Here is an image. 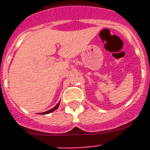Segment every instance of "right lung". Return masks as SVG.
Listing matches in <instances>:
<instances>
[{
  "label": "right lung",
  "instance_id": "add662e5",
  "mask_svg": "<svg viewBox=\"0 0 150 150\" xmlns=\"http://www.w3.org/2000/svg\"><path fill=\"white\" fill-rule=\"evenodd\" d=\"M59 104H60V102H59L58 103H57V104L56 106H55V107H54V108H52L51 110H47V111L43 112V113H41V114H50V113H51V112L54 111L55 110H57V108H58Z\"/></svg>",
  "mask_w": 150,
  "mask_h": 150
}]
</instances>
